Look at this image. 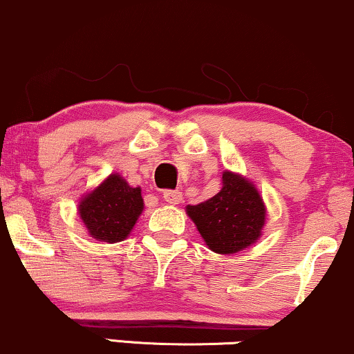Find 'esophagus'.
Returning a JSON list of instances; mask_svg holds the SVG:
<instances>
[{"mask_svg": "<svg viewBox=\"0 0 354 354\" xmlns=\"http://www.w3.org/2000/svg\"><path fill=\"white\" fill-rule=\"evenodd\" d=\"M164 200L170 205H178L184 202V195L178 190H165L164 192Z\"/></svg>", "mask_w": 354, "mask_h": 354, "instance_id": "1", "label": "esophagus"}]
</instances>
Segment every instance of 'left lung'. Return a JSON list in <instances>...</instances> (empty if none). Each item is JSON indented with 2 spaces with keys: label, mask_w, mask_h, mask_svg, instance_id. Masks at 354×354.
<instances>
[{
  "label": "left lung",
  "mask_w": 354,
  "mask_h": 354,
  "mask_svg": "<svg viewBox=\"0 0 354 354\" xmlns=\"http://www.w3.org/2000/svg\"><path fill=\"white\" fill-rule=\"evenodd\" d=\"M185 212L208 250L225 256L252 246L263 236L268 216L256 185L233 170H225L223 187L216 195L198 205H187Z\"/></svg>",
  "instance_id": "1"
}]
</instances>
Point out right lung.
<instances>
[{"label": "right lung", "instance_id": "add662e5", "mask_svg": "<svg viewBox=\"0 0 354 354\" xmlns=\"http://www.w3.org/2000/svg\"><path fill=\"white\" fill-rule=\"evenodd\" d=\"M144 210L141 187L128 184L118 172L108 176L78 202L86 233L102 243L124 241Z\"/></svg>", "mask_w": 354, "mask_h": 354}]
</instances>
